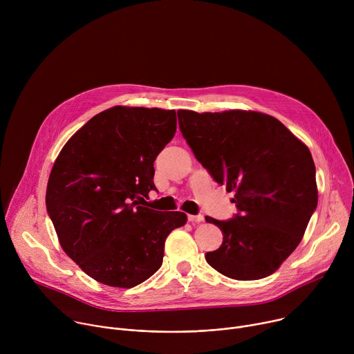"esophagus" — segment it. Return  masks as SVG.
I'll use <instances>...</instances> for the list:
<instances>
[{"instance_id": "obj_1", "label": "esophagus", "mask_w": 354, "mask_h": 354, "mask_svg": "<svg viewBox=\"0 0 354 354\" xmlns=\"http://www.w3.org/2000/svg\"><path fill=\"white\" fill-rule=\"evenodd\" d=\"M187 220L192 223V224H197V223H201L205 220V217L201 216V214H197V216H194V214H189L187 216Z\"/></svg>"}]
</instances>
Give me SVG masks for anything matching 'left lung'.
<instances>
[{
	"label": "left lung",
	"instance_id": "1",
	"mask_svg": "<svg viewBox=\"0 0 354 354\" xmlns=\"http://www.w3.org/2000/svg\"><path fill=\"white\" fill-rule=\"evenodd\" d=\"M178 119L197 161L235 193L232 220L206 217L223 232L207 263L234 280L270 276L298 246L318 205L308 147L280 120L255 111L180 109Z\"/></svg>",
	"mask_w": 354,
	"mask_h": 354
}]
</instances>
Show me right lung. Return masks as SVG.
<instances>
[{
	"label": "right lung",
	"instance_id": "add662e5",
	"mask_svg": "<svg viewBox=\"0 0 354 354\" xmlns=\"http://www.w3.org/2000/svg\"><path fill=\"white\" fill-rule=\"evenodd\" d=\"M176 131V112L113 106L88 120L50 172L46 207L66 254L93 280L131 288L162 265L165 239L187 221L144 207L154 161Z\"/></svg>",
	"mask_w": 354,
	"mask_h": 354
}]
</instances>
